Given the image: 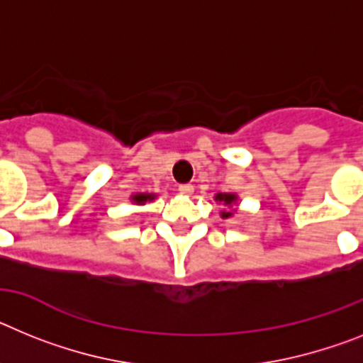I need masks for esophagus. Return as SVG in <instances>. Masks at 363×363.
I'll return each instance as SVG.
<instances>
[{
  "label": "esophagus",
  "mask_w": 363,
  "mask_h": 363,
  "mask_svg": "<svg viewBox=\"0 0 363 363\" xmlns=\"http://www.w3.org/2000/svg\"><path fill=\"white\" fill-rule=\"evenodd\" d=\"M179 191H181L182 195H191V194H194V186H191V184H181V186H179Z\"/></svg>",
  "instance_id": "1"
}]
</instances>
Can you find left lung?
<instances>
[{
	"mask_svg": "<svg viewBox=\"0 0 363 363\" xmlns=\"http://www.w3.org/2000/svg\"><path fill=\"white\" fill-rule=\"evenodd\" d=\"M213 199L217 201L219 204H223V206H226L225 210H220V217L223 219H228V217H234V213H238V201L239 197L235 194H216V197Z\"/></svg>",
	"mask_w": 363,
	"mask_h": 363,
	"instance_id": "left-lung-1",
	"label": "left lung"
}]
</instances>
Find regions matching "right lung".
<instances>
[{
	"mask_svg": "<svg viewBox=\"0 0 363 363\" xmlns=\"http://www.w3.org/2000/svg\"><path fill=\"white\" fill-rule=\"evenodd\" d=\"M157 195L155 194H133L129 199H131V203L135 204H146V203H151V201H155Z\"/></svg>",
	"mask_w": 363,
	"mask_h": 363,
	"instance_id": "right-lung-1",
	"label": "right lung"
}]
</instances>
